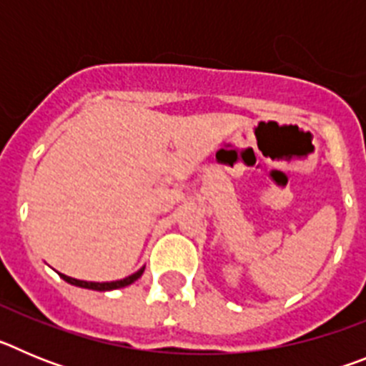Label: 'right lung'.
<instances>
[{
  "label": "right lung",
  "instance_id": "obj_1",
  "mask_svg": "<svg viewBox=\"0 0 366 366\" xmlns=\"http://www.w3.org/2000/svg\"><path fill=\"white\" fill-rule=\"evenodd\" d=\"M143 273H144V266L139 271H135L134 274H130V277H126V279H121V280H113V282H87V280H76L73 279V277H67V274H62V273H60V277H62L66 282L73 284V286L86 287V290H95V292H112V290H119V287L130 286V284H134Z\"/></svg>",
  "mask_w": 366,
  "mask_h": 366
}]
</instances>
